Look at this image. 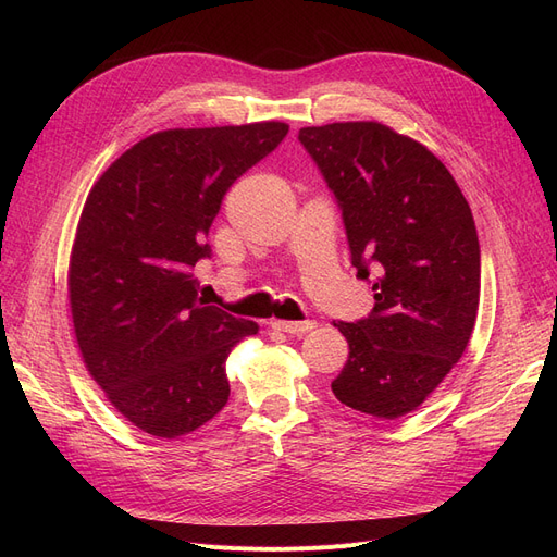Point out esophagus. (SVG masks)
<instances>
[{"instance_id":"34e87169","label":"esophagus","mask_w":557,"mask_h":557,"mask_svg":"<svg viewBox=\"0 0 557 557\" xmlns=\"http://www.w3.org/2000/svg\"><path fill=\"white\" fill-rule=\"evenodd\" d=\"M272 327L278 332H285V334L301 336L315 327V320H274Z\"/></svg>"}]
</instances>
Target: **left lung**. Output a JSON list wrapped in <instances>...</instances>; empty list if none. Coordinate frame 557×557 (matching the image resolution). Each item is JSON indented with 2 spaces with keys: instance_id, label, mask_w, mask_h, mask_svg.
<instances>
[{
  "instance_id": "8db88e82",
  "label": "left lung",
  "mask_w": 557,
  "mask_h": 557,
  "mask_svg": "<svg viewBox=\"0 0 557 557\" xmlns=\"http://www.w3.org/2000/svg\"><path fill=\"white\" fill-rule=\"evenodd\" d=\"M299 141L342 209L358 278L376 274L372 313L334 323L348 360L332 393L395 420L425 401L469 344L481 293L474 215L444 162L387 125L301 127Z\"/></svg>"
}]
</instances>
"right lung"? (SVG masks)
<instances>
[{"instance_id": "add662e5", "label": "right lung", "mask_w": 557, "mask_h": 557, "mask_svg": "<svg viewBox=\"0 0 557 557\" xmlns=\"http://www.w3.org/2000/svg\"><path fill=\"white\" fill-rule=\"evenodd\" d=\"M285 123L164 129L99 176L70 260L74 332L90 376L134 428L195 432L230 397L225 360L258 323L197 297L193 267L232 183L283 141Z\"/></svg>"}]
</instances>
